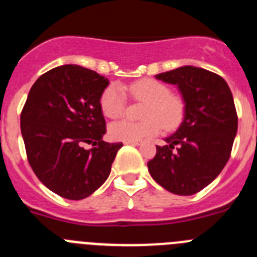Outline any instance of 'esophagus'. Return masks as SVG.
Masks as SVG:
<instances>
[{
    "instance_id": "34e87169",
    "label": "esophagus",
    "mask_w": 257,
    "mask_h": 257,
    "mask_svg": "<svg viewBox=\"0 0 257 257\" xmlns=\"http://www.w3.org/2000/svg\"><path fill=\"white\" fill-rule=\"evenodd\" d=\"M124 144H128V145H140V144H142V142H139V140H136V142H124Z\"/></svg>"
}]
</instances>
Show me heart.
<instances>
[{"mask_svg": "<svg viewBox=\"0 0 257 257\" xmlns=\"http://www.w3.org/2000/svg\"><path fill=\"white\" fill-rule=\"evenodd\" d=\"M130 94L136 100L148 103L143 122L118 121L109 126V136L118 142H136L160 133L162 126L172 130L183 119L184 103L180 97L170 94L169 86L153 78H143L131 83ZM101 112L105 117L119 118L126 109V94L122 86H108L100 97Z\"/></svg>", "mask_w": 257, "mask_h": 257, "instance_id": "heart-1", "label": "heart"}]
</instances>
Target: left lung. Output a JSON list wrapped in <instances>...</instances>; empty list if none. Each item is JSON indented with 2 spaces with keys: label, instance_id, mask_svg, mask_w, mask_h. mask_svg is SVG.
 Instances as JSON below:
<instances>
[{
  "label": "left lung",
  "instance_id": "1",
  "mask_svg": "<svg viewBox=\"0 0 257 257\" xmlns=\"http://www.w3.org/2000/svg\"><path fill=\"white\" fill-rule=\"evenodd\" d=\"M156 78L178 87L184 114L166 145H157L149 174L166 190L192 196L217 178L230 157L238 127L233 95L225 79L193 65Z\"/></svg>",
  "mask_w": 257,
  "mask_h": 257
}]
</instances>
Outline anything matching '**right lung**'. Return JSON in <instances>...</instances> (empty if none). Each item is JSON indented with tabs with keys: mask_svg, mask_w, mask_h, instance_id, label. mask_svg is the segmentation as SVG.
Masks as SVG:
<instances>
[{
	"mask_svg": "<svg viewBox=\"0 0 257 257\" xmlns=\"http://www.w3.org/2000/svg\"><path fill=\"white\" fill-rule=\"evenodd\" d=\"M109 79L81 65L49 70L33 83L20 117L29 165L63 198L91 196L108 179L122 143H105L100 97ZM85 142L93 148L85 150Z\"/></svg>",
	"mask_w": 257,
	"mask_h": 257,
	"instance_id": "right-lung-1",
	"label": "right lung"
}]
</instances>
